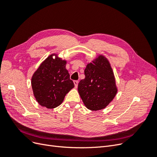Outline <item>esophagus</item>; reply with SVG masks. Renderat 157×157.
<instances>
[{"label":"esophagus","instance_id":"1","mask_svg":"<svg viewBox=\"0 0 157 157\" xmlns=\"http://www.w3.org/2000/svg\"><path fill=\"white\" fill-rule=\"evenodd\" d=\"M78 81H77V80H74V84L76 88L78 86Z\"/></svg>","mask_w":157,"mask_h":157}]
</instances>
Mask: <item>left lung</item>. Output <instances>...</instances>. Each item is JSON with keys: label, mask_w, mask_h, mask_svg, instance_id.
Segmentation results:
<instances>
[{"label": "left lung", "mask_w": 157, "mask_h": 157, "mask_svg": "<svg viewBox=\"0 0 157 157\" xmlns=\"http://www.w3.org/2000/svg\"><path fill=\"white\" fill-rule=\"evenodd\" d=\"M85 78L80 80L78 91L88 109L98 111L107 106L117 92L112 68L103 56L88 63L84 70Z\"/></svg>", "instance_id": "8db88e82"}]
</instances>
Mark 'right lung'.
Returning <instances> with one entry per match:
<instances>
[{"label":"right lung","instance_id":"obj_1","mask_svg":"<svg viewBox=\"0 0 157 157\" xmlns=\"http://www.w3.org/2000/svg\"><path fill=\"white\" fill-rule=\"evenodd\" d=\"M50 55L33 74L31 86L36 100L42 107L53 109L63 102L65 95L74 88L66 69V61Z\"/></svg>","mask_w":157,"mask_h":157}]
</instances>
